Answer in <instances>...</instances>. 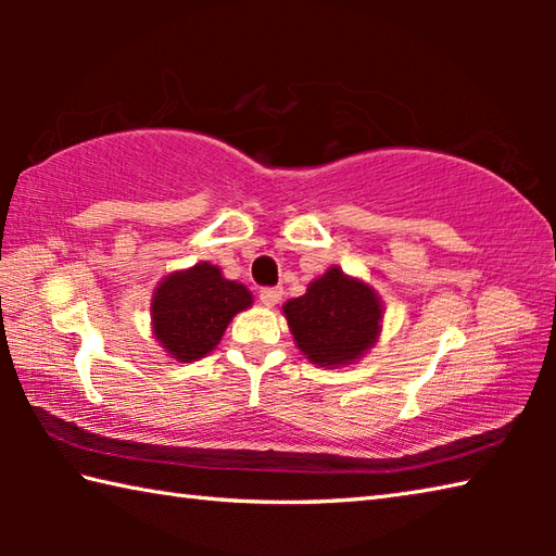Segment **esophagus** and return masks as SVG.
Returning a JSON list of instances; mask_svg holds the SVG:
<instances>
[{
  "label": "esophagus",
  "instance_id": "obj_1",
  "mask_svg": "<svg viewBox=\"0 0 556 556\" xmlns=\"http://www.w3.org/2000/svg\"><path fill=\"white\" fill-rule=\"evenodd\" d=\"M281 299V289L279 287H269V289H260V301L265 306H275Z\"/></svg>",
  "mask_w": 556,
  "mask_h": 556
}]
</instances>
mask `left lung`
<instances>
[{"instance_id": "obj_1", "label": "left lung", "mask_w": 556, "mask_h": 556, "mask_svg": "<svg viewBox=\"0 0 556 556\" xmlns=\"http://www.w3.org/2000/svg\"><path fill=\"white\" fill-rule=\"evenodd\" d=\"M294 343L318 368H345L378 343L384 306L378 291L361 277L328 267L306 294L281 306Z\"/></svg>"}]
</instances>
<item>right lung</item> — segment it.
<instances>
[{
	"instance_id": "add662e5",
	"label": "right lung",
	"mask_w": 556,
	"mask_h": 556,
	"mask_svg": "<svg viewBox=\"0 0 556 556\" xmlns=\"http://www.w3.org/2000/svg\"><path fill=\"white\" fill-rule=\"evenodd\" d=\"M252 306V291L225 279L220 267L195 262L159 281L152 296V336L178 363H193L220 343L235 314Z\"/></svg>"
}]
</instances>
